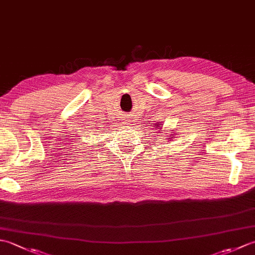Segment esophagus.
I'll use <instances>...</instances> for the list:
<instances>
[{
    "label": "esophagus",
    "mask_w": 255,
    "mask_h": 255,
    "mask_svg": "<svg viewBox=\"0 0 255 255\" xmlns=\"http://www.w3.org/2000/svg\"><path fill=\"white\" fill-rule=\"evenodd\" d=\"M130 122H131L130 118H129L128 116H126V115H124V123H126V124L129 125V123H130Z\"/></svg>",
    "instance_id": "obj_1"
}]
</instances>
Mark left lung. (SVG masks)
<instances>
[{"label":"left lung","mask_w":255,"mask_h":255,"mask_svg":"<svg viewBox=\"0 0 255 255\" xmlns=\"http://www.w3.org/2000/svg\"><path fill=\"white\" fill-rule=\"evenodd\" d=\"M156 126L161 128V127H162V125H160V124H156ZM154 127H155V126H154ZM160 128H159V129H160ZM172 137H173V136H172Z\"/></svg>","instance_id":"8db88e82"}]
</instances>
